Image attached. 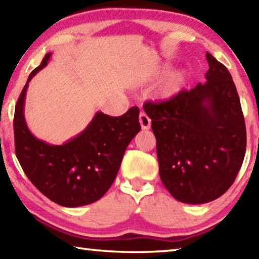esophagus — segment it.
I'll return each mask as SVG.
<instances>
[{
    "label": "esophagus",
    "instance_id": "obj_1",
    "mask_svg": "<svg viewBox=\"0 0 259 259\" xmlns=\"http://www.w3.org/2000/svg\"><path fill=\"white\" fill-rule=\"evenodd\" d=\"M139 123H141L143 130H147L151 128V120L145 113L139 114Z\"/></svg>",
    "mask_w": 259,
    "mask_h": 259
}]
</instances>
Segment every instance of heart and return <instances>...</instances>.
<instances>
[{
  "instance_id": "obj_1",
  "label": "heart",
  "mask_w": 259,
  "mask_h": 259,
  "mask_svg": "<svg viewBox=\"0 0 259 259\" xmlns=\"http://www.w3.org/2000/svg\"><path fill=\"white\" fill-rule=\"evenodd\" d=\"M184 83H186V73L181 70L171 72L159 86L157 96L160 99H170L181 91Z\"/></svg>"
}]
</instances>
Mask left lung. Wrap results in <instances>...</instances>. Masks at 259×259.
I'll use <instances>...</instances> for the list:
<instances>
[{"label":"left lung","mask_w":259,"mask_h":259,"mask_svg":"<svg viewBox=\"0 0 259 259\" xmlns=\"http://www.w3.org/2000/svg\"><path fill=\"white\" fill-rule=\"evenodd\" d=\"M205 84L170 100L146 102L157 139L159 174L179 202L205 204L224 195L243 162L247 134L231 73L206 53Z\"/></svg>","instance_id":"obj_1"}]
</instances>
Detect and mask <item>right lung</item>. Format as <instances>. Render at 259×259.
I'll return each mask as SVG.
<instances>
[{"label":"right lung","mask_w":259,"mask_h":259,"mask_svg":"<svg viewBox=\"0 0 259 259\" xmlns=\"http://www.w3.org/2000/svg\"><path fill=\"white\" fill-rule=\"evenodd\" d=\"M52 53L30 73L15 109L16 155L24 173L41 194L65 207H78L100 199L120 169L126 146L141 131L139 109L122 116L97 112L88 126L61 145L36 138L26 124L24 106L32 78L46 67Z\"/></svg>","instance_id":"right-lung-1"}]
</instances>
